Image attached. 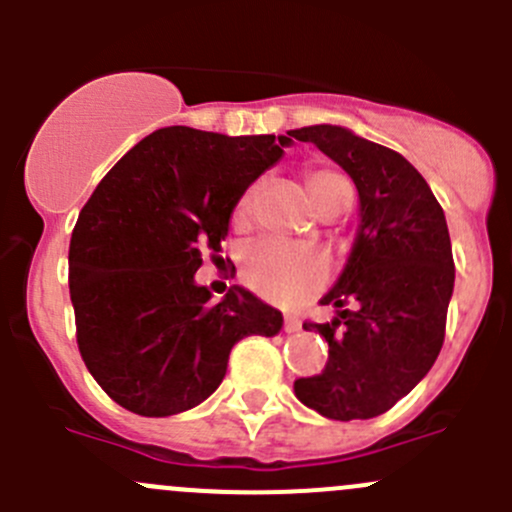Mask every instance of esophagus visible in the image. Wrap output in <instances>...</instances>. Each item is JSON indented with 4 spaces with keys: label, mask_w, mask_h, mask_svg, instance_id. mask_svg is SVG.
<instances>
[{
    "label": "esophagus",
    "mask_w": 512,
    "mask_h": 512,
    "mask_svg": "<svg viewBox=\"0 0 512 512\" xmlns=\"http://www.w3.org/2000/svg\"><path fill=\"white\" fill-rule=\"evenodd\" d=\"M299 329H302V322H299L297 317H285V332L287 334L299 332Z\"/></svg>",
    "instance_id": "1"
}]
</instances>
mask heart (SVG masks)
Instances as JSON below:
<instances>
[{
    "label": "heart",
    "instance_id": "1",
    "mask_svg": "<svg viewBox=\"0 0 512 512\" xmlns=\"http://www.w3.org/2000/svg\"><path fill=\"white\" fill-rule=\"evenodd\" d=\"M347 188V180L332 170H314L307 178L309 198L314 205L324 203L329 195ZM252 200H255V188L245 190L235 205V220L250 215ZM242 280L247 287L255 289L260 297L270 299L275 304H297L302 299L312 297L319 287L324 285L329 275L327 257L312 247L297 245V242L277 240V237H265L245 250L240 262Z\"/></svg>",
    "mask_w": 512,
    "mask_h": 512
}]
</instances>
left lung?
<instances>
[{"instance_id":"left-lung-1","label":"left lung","mask_w":512,"mask_h":512,"mask_svg":"<svg viewBox=\"0 0 512 512\" xmlns=\"http://www.w3.org/2000/svg\"><path fill=\"white\" fill-rule=\"evenodd\" d=\"M287 136L314 143L359 190L352 255L319 299L337 317L304 322L327 339V366L294 381V394L334 421L374 418L414 389L443 347L456 280L446 215L423 175L391 148L329 123Z\"/></svg>"}]
</instances>
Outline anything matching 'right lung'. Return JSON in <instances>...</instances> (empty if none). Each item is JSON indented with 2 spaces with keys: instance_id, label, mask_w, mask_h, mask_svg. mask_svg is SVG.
I'll list each match as a JSON object with an SVG mask.
<instances>
[{
  "instance_id": "right-lung-1",
  "label": "right lung",
  "mask_w": 512,
  "mask_h": 512,
  "mask_svg": "<svg viewBox=\"0 0 512 512\" xmlns=\"http://www.w3.org/2000/svg\"><path fill=\"white\" fill-rule=\"evenodd\" d=\"M289 143L158 128L98 183L71 232L69 292L81 359L118 406L156 418L193 409L240 339L282 329V312L242 287L213 302L195 272Z\"/></svg>"
}]
</instances>
